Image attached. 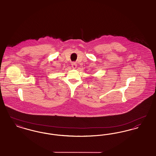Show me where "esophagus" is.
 I'll list each match as a JSON object with an SVG mask.
<instances>
[{
	"mask_svg": "<svg viewBox=\"0 0 156 156\" xmlns=\"http://www.w3.org/2000/svg\"><path fill=\"white\" fill-rule=\"evenodd\" d=\"M71 66H72V67H73V69H75L76 68V66H77V65H76V64L75 62H73L71 64Z\"/></svg>",
	"mask_w": 156,
	"mask_h": 156,
	"instance_id": "esophagus-1",
	"label": "esophagus"
}]
</instances>
